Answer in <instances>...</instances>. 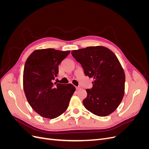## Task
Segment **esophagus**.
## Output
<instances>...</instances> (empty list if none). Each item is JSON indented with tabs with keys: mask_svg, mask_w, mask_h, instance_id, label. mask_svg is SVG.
Masks as SVG:
<instances>
[{
	"mask_svg": "<svg viewBox=\"0 0 149 149\" xmlns=\"http://www.w3.org/2000/svg\"><path fill=\"white\" fill-rule=\"evenodd\" d=\"M76 89H77V90H79V89H81V87L79 86H76Z\"/></svg>",
	"mask_w": 149,
	"mask_h": 149,
	"instance_id": "obj_1",
	"label": "esophagus"
}]
</instances>
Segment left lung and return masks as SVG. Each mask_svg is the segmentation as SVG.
<instances>
[{
    "label": "left lung",
    "instance_id": "8db88e82",
    "mask_svg": "<svg viewBox=\"0 0 149 149\" xmlns=\"http://www.w3.org/2000/svg\"><path fill=\"white\" fill-rule=\"evenodd\" d=\"M71 55L82 66L85 76L93 78L83 102L86 109L98 116L113 112L124 94L125 73L115 54L104 47H89L73 50Z\"/></svg>",
    "mask_w": 149,
    "mask_h": 149
}]
</instances>
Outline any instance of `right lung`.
Segmentation results:
<instances>
[{"label": "right lung", "mask_w": 149, "mask_h": 149, "mask_svg": "<svg viewBox=\"0 0 149 149\" xmlns=\"http://www.w3.org/2000/svg\"><path fill=\"white\" fill-rule=\"evenodd\" d=\"M70 53L53 48L37 49L25 62V96L33 109L43 118L54 119L63 113L75 91L71 84L52 83L58 74V66Z\"/></svg>", "instance_id": "obj_1"}]
</instances>
